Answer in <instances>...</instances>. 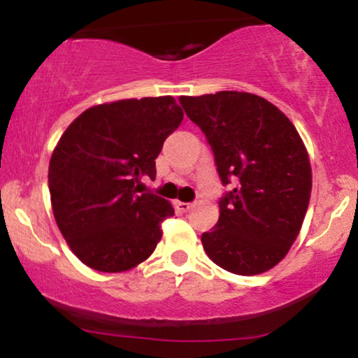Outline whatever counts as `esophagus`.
I'll return each instance as SVG.
<instances>
[{
	"label": "esophagus",
	"mask_w": 358,
	"mask_h": 358,
	"mask_svg": "<svg viewBox=\"0 0 358 358\" xmlns=\"http://www.w3.org/2000/svg\"><path fill=\"white\" fill-rule=\"evenodd\" d=\"M193 205H195L193 202H178V203H176V207H178V210L188 212L193 207Z\"/></svg>",
	"instance_id": "34e87169"
}]
</instances>
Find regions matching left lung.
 <instances>
[{
	"instance_id": "left-lung-1",
	"label": "left lung",
	"mask_w": 358,
	"mask_h": 358,
	"mask_svg": "<svg viewBox=\"0 0 358 358\" xmlns=\"http://www.w3.org/2000/svg\"><path fill=\"white\" fill-rule=\"evenodd\" d=\"M182 104L212 148L222 185L231 187L219 200V222L202 234L205 252L242 276L274 268L296 241L311 195L310 159L296 127L249 92L182 97Z\"/></svg>"
}]
</instances>
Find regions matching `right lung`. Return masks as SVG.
I'll list each match as a JSON object with an SVG mask.
<instances>
[{
  "mask_svg": "<svg viewBox=\"0 0 358 358\" xmlns=\"http://www.w3.org/2000/svg\"><path fill=\"white\" fill-rule=\"evenodd\" d=\"M182 121L171 96L143 97L94 106L62 134L48 166L52 208L85 266L121 273L153 254L175 210L139 182L155 180V159Z\"/></svg>",
  "mask_w": 358,
  "mask_h": 358,
  "instance_id": "obj_1",
  "label": "right lung"
}]
</instances>
